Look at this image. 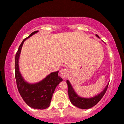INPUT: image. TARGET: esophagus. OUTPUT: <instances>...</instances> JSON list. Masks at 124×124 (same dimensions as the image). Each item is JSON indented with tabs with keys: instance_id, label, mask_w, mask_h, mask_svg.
<instances>
[{
	"instance_id": "esophagus-1",
	"label": "esophagus",
	"mask_w": 124,
	"mask_h": 124,
	"mask_svg": "<svg viewBox=\"0 0 124 124\" xmlns=\"http://www.w3.org/2000/svg\"><path fill=\"white\" fill-rule=\"evenodd\" d=\"M60 73V76L62 77L63 79H65L66 78V76L68 75V70L66 69H62L59 72Z\"/></svg>"
}]
</instances>
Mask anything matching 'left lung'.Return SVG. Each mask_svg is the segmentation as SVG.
Returning <instances> with one entry per match:
<instances>
[{"label":"left lung","instance_id":"8db88e82","mask_svg":"<svg viewBox=\"0 0 124 124\" xmlns=\"http://www.w3.org/2000/svg\"><path fill=\"white\" fill-rule=\"evenodd\" d=\"M97 37L99 38V35H96ZM67 85H68V96L70 99V102L73 106L77 107L81 109H89L93 107L95 105H96L100 101L102 97L104 96L105 93H106L108 86L109 83L107 85L104 89L102 91L101 93L98 94L96 96L92 97L90 98H84L79 96L76 93L75 90L73 89V87L69 80H66Z\"/></svg>","mask_w":124,"mask_h":124}]
</instances>
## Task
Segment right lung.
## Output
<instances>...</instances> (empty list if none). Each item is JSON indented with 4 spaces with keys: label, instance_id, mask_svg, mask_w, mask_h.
<instances>
[{
    "label": "right lung",
    "instance_id": "right-lung-1",
    "mask_svg": "<svg viewBox=\"0 0 124 124\" xmlns=\"http://www.w3.org/2000/svg\"><path fill=\"white\" fill-rule=\"evenodd\" d=\"M38 32L37 30L32 32L22 41L19 46L15 58V77L18 90L25 103L34 109H44L49 106L56 86L63 80L58 76L59 71L52 72L39 82L30 83L25 81L21 75L18 64L21 48L24 41Z\"/></svg>",
    "mask_w": 124,
    "mask_h": 124
}]
</instances>
